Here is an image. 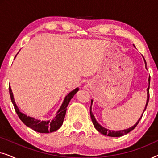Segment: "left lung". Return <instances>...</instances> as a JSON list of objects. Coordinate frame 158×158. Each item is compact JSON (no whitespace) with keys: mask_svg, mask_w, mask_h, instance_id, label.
Masks as SVG:
<instances>
[{"mask_svg":"<svg viewBox=\"0 0 158 158\" xmlns=\"http://www.w3.org/2000/svg\"><path fill=\"white\" fill-rule=\"evenodd\" d=\"M144 58V57H143ZM144 63H145V67L147 65V63H146V61L145 60H144ZM149 86L148 88V89H147V91H148V99H147V103H146V106H145V109H144V111L143 113L145 111L146 108H147V106H148V103L149 102V98H150V92H149V90H150V77H149ZM92 103H93V100L91 101V105H90V117H91V119H92V122H93V124H94V126L95 127V128H96L97 130H98L99 132H101L102 135H106V136H109V137H121V136H123L124 135H127V133H129V131H131V130H133L136 127H137V125L138 124V123H139V120L141 119V118L142 117V116L140 117V118L139 120L137 121V123L132 126L129 129H124V130H120V131H112V130H109V129H107L104 128V127L101 126L98 124V122H97V121L96 120V118H95V116H94V114H93L92 111H91V106H92ZM142 115H143V114H142Z\"/></svg>","mask_w":158,"mask_h":158,"instance_id":"1","label":"left lung"}]
</instances>
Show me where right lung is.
<instances>
[{
  "mask_svg": "<svg viewBox=\"0 0 158 158\" xmlns=\"http://www.w3.org/2000/svg\"><path fill=\"white\" fill-rule=\"evenodd\" d=\"M78 88H75V90H73V91L70 92L68 95H67L65 98L64 99L63 102H62V104L60 108V109L58 110L57 114H56V116L52 120L40 121L36 119V118H34L33 117L27 116V115H25L24 114L21 113V112L19 111L18 106H17L16 103H15L14 101V95H13L11 88H10L9 86V94L10 99H11L15 111H16L17 115L19 116V118L22 121V122L26 125V126H27L28 127H29V128L33 129V130L40 133L53 132V131L57 130L58 129L60 128V127L62 125V123H63L67 111V107H68V105L69 104V102H70L73 97L75 96V94L78 91Z\"/></svg>",
  "mask_w": 158,
  "mask_h": 158,
  "instance_id": "obj_1",
  "label": "right lung"
}]
</instances>
